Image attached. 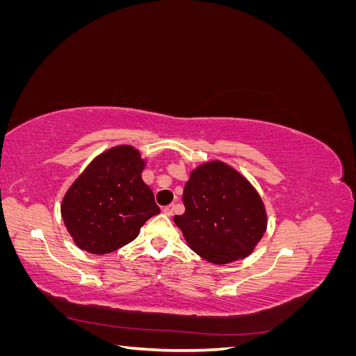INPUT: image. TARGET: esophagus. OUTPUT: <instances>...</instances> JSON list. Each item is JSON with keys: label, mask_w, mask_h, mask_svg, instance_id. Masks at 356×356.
I'll list each match as a JSON object with an SVG mask.
<instances>
[{"label": "esophagus", "mask_w": 356, "mask_h": 356, "mask_svg": "<svg viewBox=\"0 0 356 356\" xmlns=\"http://www.w3.org/2000/svg\"><path fill=\"white\" fill-rule=\"evenodd\" d=\"M174 209H175L174 204H168V207H165V208H163V212L168 215V217H170V215L174 213Z\"/></svg>", "instance_id": "1"}]
</instances>
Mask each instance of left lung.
I'll return each instance as SVG.
<instances>
[{"label":"left lung","instance_id":"obj_1","mask_svg":"<svg viewBox=\"0 0 356 356\" xmlns=\"http://www.w3.org/2000/svg\"><path fill=\"white\" fill-rule=\"evenodd\" d=\"M182 202L186 212L174 221L191 250L209 263L245 258L266 232L261 197L239 172L221 161L191 172Z\"/></svg>","mask_w":356,"mask_h":356}]
</instances>
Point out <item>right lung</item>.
I'll return each instance as SVG.
<instances>
[{
	"instance_id": "right-lung-1",
	"label": "right lung",
	"mask_w": 356,
	"mask_h": 356,
	"mask_svg": "<svg viewBox=\"0 0 356 356\" xmlns=\"http://www.w3.org/2000/svg\"><path fill=\"white\" fill-rule=\"evenodd\" d=\"M144 160L131 145L96 157L63 197L65 227L81 250L110 254L132 242L160 212L153 190L143 181Z\"/></svg>"
}]
</instances>
